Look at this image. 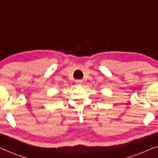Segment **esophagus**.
I'll use <instances>...</instances> for the list:
<instances>
[{"label": "esophagus", "mask_w": 158, "mask_h": 158, "mask_svg": "<svg viewBox=\"0 0 158 158\" xmlns=\"http://www.w3.org/2000/svg\"><path fill=\"white\" fill-rule=\"evenodd\" d=\"M76 84L77 85H79V86H81L82 85V81H81V80H77V81H76Z\"/></svg>", "instance_id": "34e87169"}]
</instances>
